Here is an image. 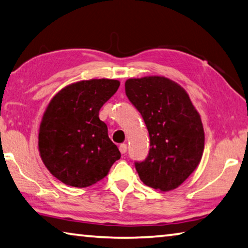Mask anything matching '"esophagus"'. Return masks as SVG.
I'll use <instances>...</instances> for the list:
<instances>
[{"label":"esophagus","mask_w":248,"mask_h":248,"mask_svg":"<svg viewBox=\"0 0 248 248\" xmlns=\"http://www.w3.org/2000/svg\"><path fill=\"white\" fill-rule=\"evenodd\" d=\"M119 151H120L121 154H124L125 152H127V144H124V143L120 144L119 145Z\"/></svg>","instance_id":"obj_1"}]
</instances>
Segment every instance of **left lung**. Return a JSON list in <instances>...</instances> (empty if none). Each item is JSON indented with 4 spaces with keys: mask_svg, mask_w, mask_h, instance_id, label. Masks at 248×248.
<instances>
[{
    "mask_svg": "<svg viewBox=\"0 0 248 248\" xmlns=\"http://www.w3.org/2000/svg\"><path fill=\"white\" fill-rule=\"evenodd\" d=\"M124 87L150 136L148 156L134 162L139 177L154 189H175L202 157L204 132L198 111L186 91L166 78H130Z\"/></svg>",
    "mask_w": 248,
    "mask_h": 248,
    "instance_id": "8db88e82",
    "label": "left lung"
}]
</instances>
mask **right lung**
<instances>
[{
    "label": "right lung",
    "mask_w": 248,
    "mask_h": 248,
    "mask_svg": "<svg viewBox=\"0 0 248 248\" xmlns=\"http://www.w3.org/2000/svg\"><path fill=\"white\" fill-rule=\"evenodd\" d=\"M120 85L117 79H90L64 87L46 109L39 129V152L54 177L84 188L97 183L120 158L99 109Z\"/></svg>",
    "instance_id": "obj_1"
}]
</instances>
